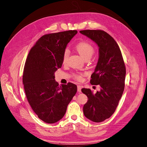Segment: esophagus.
Instances as JSON below:
<instances>
[{
    "label": "esophagus",
    "mask_w": 147,
    "mask_h": 147,
    "mask_svg": "<svg viewBox=\"0 0 147 147\" xmlns=\"http://www.w3.org/2000/svg\"><path fill=\"white\" fill-rule=\"evenodd\" d=\"M77 91L78 92H82V86L80 85H78L77 86Z\"/></svg>",
    "instance_id": "obj_1"
}]
</instances>
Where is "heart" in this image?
Instances as JSON below:
<instances>
[{"label": "heart", "instance_id": "obj_1", "mask_svg": "<svg viewBox=\"0 0 147 147\" xmlns=\"http://www.w3.org/2000/svg\"><path fill=\"white\" fill-rule=\"evenodd\" d=\"M75 48H76V50L77 52L79 53V55L84 59L86 58V57H90L91 58V57L94 53V47H93L90 43L86 42H82L78 43V44H77V45L75 46ZM69 55V50H65L63 57V63H65L67 60ZM75 77L80 80L82 79V75L79 74H76L75 75Z\"/></svg>", "mask_w": 147, "mask_h": 147}]
</instances>
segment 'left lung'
Segmentation results:
<instances>
[{
  "label": "left lung",
  "mask_w": 147,
  "mask_h": 147,
  "mask_svg": "<svg viewBox=\"0 0 147 147\" xmlns=\"http://www.w3.org/2000/svg\"><path fill=\"white\" fill-rule=\"evenodd\" d=\"M96 43L99 59L91 76V84L99 85L100 90L93 94L90 89L83 88L88 101L83 106V113L96 123L104 121L115 112L124 89L126 67L121 50L112 37L101 30L80 31Z\"/></svg>",
  "instance_id": "8db88e82"
}]
</instances>
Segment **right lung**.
I'll use <instances>...</instances> for the list:
<instances>
[{"mask_svg":"<svg viewBox=\"0 0 147 147\" xmlns=\"http://www.w3.org/2000/svg\"><path fill=\"white\" fill-rule=\"evenodd\" d=\"M77 30L43 35L30 49L24 65L23 83L28 100L38 117L47 123L63 118L77 91L72 83L59 84L55 73L63 64L64 52Z\"/></svg>","mask_w":147,"mask_h":147,"instance_id":"1","label":"right lung"}]
</instances>
